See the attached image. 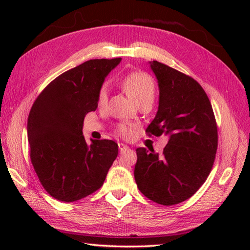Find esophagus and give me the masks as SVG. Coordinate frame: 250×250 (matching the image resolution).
<instances>
[{
	"mask_svg": "<svg viewBox=\"0 0 250 250\" xmlns=\"http://www.w3.org/2000/svg\"><path fill=\"white\" fill-rule=\"evenodd\" d=\"M118 147H119V150H120V152H122V151H125L126 149H129L128 145L124 144V143H119V144H118Z\"/></svg>",
	"mask_w": 250,
	"mask_h": 250,
	"instance_id": "obj_1",
	"label": "esophagus"
}]
</instances>
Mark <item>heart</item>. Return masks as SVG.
I'll use <instances>...</instances> for the list:
<instances>
[{"label":"heart","instance_id":"heart-1","mask_svg":"<svg viewBox=\"0 0 250 250\" xmlns=\"http://www.w3.org/2000/svg\"><path fill=\"white\" fill-rule=\"evenodd\" d=\"M122 88H124L126 94L134 101L139 102L141 100L151 99L155 98V83L152 78L148 76L145 73H133L131 75L126 76L122 81ZM108 98V87L104 84L100 89L98 95V104L103 106L107 102ZM118 132L124 137H130L132 135V128L130 125H120L118 126Z\"/></svg>","mask_w":250,"mask_h":250}]
</instances>
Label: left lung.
<instances>
[{
	"label": "left lung",
	"mask_w": 250,
	"mask_h": 250,
	"mask_svg": "<svg viewBox=\"0 0 250 250\" xmlns=\"http://www.w3.org/2000/svg\"><path fill=\"white\" fill-rule=\"evenodd\" d=\"M159 86V106L149 135L168 137L162 155L136 149L134 178L141 192L161 205L192 196L204 184L218 145L213 107L192 77L158 61H149Z\"/></svg>",
	"instance_id": "1"
}]
</instances>
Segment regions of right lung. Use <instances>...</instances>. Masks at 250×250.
Returning <instances> with one entry per match:
<instances>
[{"mask_svg": "<svg viewBox=\"0 0 250 250\" xmlns=\"http://www.w3.org/2000/svg\"><path fill=\"white\" fill-rule=\"evenodd\" d=\"M121 58L93 59L52 81L37 97L28 118L30 157L41 184L52 198L75 202L102 187L118 145L83 135V119L98 107L106 76Z\"/></svg>", "mask_w": 250, "mask_h": 250, "instance_id": "obj_1", "label": "right lung"}]
</instances>
